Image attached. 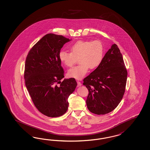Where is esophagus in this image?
I'll return each instance as SVG.
<instances>
[{"instance_id": "esophagus-1", "label": "esophagus", "mask_w": 150, "mask_h": 150, "mask_svg": "<svg viewBox=\"0 0 150 150\" xmlns=\"http://www.w3.org/2000/svg\"><path fill=\"white\" fill-rule=\"evenodd\" d=\"M77 86L79 87V86H81L82 85L81 83L80 82V81H77Z\"/></svg>"}]
</instances>
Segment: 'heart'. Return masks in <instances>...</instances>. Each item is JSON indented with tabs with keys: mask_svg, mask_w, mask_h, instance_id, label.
<instances>
[{
	"mask_svg": "<svg viewBox=\"0 0 150 150\" xmlns=\"http://www.w3.org/2000/svg\"><path fill=\"white\" fill-rule=\"evenodd\" d=\"M70 52L61 50L59 59L67 67H71L79 59L80 65L70 69L68 75L70 77L81 80L90 69L98 68L104 58V47L99 40L77 41L70 46Z\"/></svg>",
	"mask_w": 150,
	"mask_h": 150,
	"instance_id": "obj_1",
	"label": "heart"
}]
</instances>
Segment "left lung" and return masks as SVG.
Here are the masks:
<instances>
[{
    "label": "left lung",
    "mask_w": 150,
    "mask_h": 150,
    "mask_svg": "<svg viewBox=\"0 0 150 150\" xmlns=\"http://www.w3.org/2000/svg\"><path fill=\"white\" fill-rule=\"evenodd\" d=\"M127 73L118 45L105 53L100 67L83 79L88 90L87 108L93 113L105 114L115 109L123 98Z\"/></svg>",
    "instance_id": "left-lung-1"
}]
</instances>
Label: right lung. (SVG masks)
Listing matches in <instances>:
<instances>
[{
    "mask_svg": "<svg viewBox=\"0 0 150 150\" xmlns=\"http://www.w3.org/2000/svg\"><path fill=\"white\" fill-rule=\"evenodd\" d=\"M70 41L62 35L47 34L33 46L26 59L24 79L27 90L37 109L49 117L66 113L69 96L77 86L74 78L61 81L64 71L59 53Z\"/></svg>",
    "mask_w": 150,
    "mask_h": 150,
    "instance_id": "obj_1",
    "label": "right lung"
}]
</instances>
